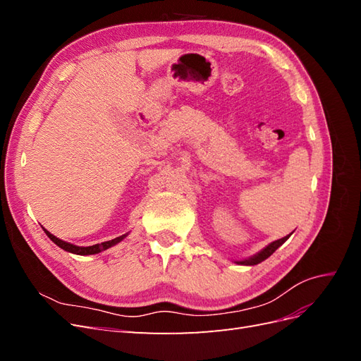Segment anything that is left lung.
<instances>
[{
	"label": "left lung",
	"mask_w": 361,
	"mask_h": 361,
	"mask_svg": "<svg viewBox=\"0 0 361 361\" xmlns=\"http://www.w3.org/2000/svg\"><path fill=\"white\" fill-rule=\"evenodd\" d=\"M288 238H289V236L277 239V241L268 244L264 250L259 251L257 255L251 256V257H248V259H244V260H236V264H238V265H257V264H260V262H264L265 259H268L272 253H274V251H276L283 243H286Z\"/></svg>",
	"instance_id": "obj_1"
}]
</instances>
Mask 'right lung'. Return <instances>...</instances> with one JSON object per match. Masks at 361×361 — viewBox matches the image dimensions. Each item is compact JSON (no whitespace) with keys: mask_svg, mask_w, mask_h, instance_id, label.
Wrapping results in <instances>:
<instances>
[{"mask_svg":"<svg viewBox=\"0 0 361 361\" xmlns=\"http://www.w3.org/2000/svg\"><path fill=\"white\" fill-rule=\"evenodd\" d=\"M45 233L48 235V238L51 239V241L54 244H57L60 248L69 251V253H73V255H80V256H87V255H96V253H101V251L110 248L116 244H118L120 241H123V238H126V235H122V236H117L114 239H111V241H105V243H101V244H94V245H90V247H78V245H73V244H69L66 241H61V239H59L57 236H54L52 233H49L48 231H45Z\"/></svg>","mask_w":361,"mask_h":361,"instance_id":"add662e5","label":"right lung"}]
</instances>
